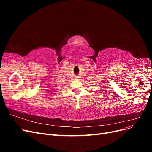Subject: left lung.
<instances>
[{
  "label": "left lung",
  "mask_w": 152,
  "mask_h": 152,
  "mask_svg": "<svg viewBox=\"0 0 152 152\" xmlns=\"http://www.w3.org/2000/svg\"><path fill=\"white\" fill-rule=\"evenodd\" d=\"M151 82H152V81H151Z\"/></svg>",
  "instance_id": "1"
}]
</instances>
